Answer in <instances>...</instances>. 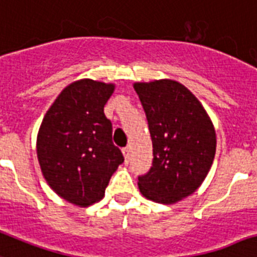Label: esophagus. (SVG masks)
Wrapping results in <instances>:
<instances>
[{"label": "esophagus", "instance_id": "34e87169", "mask_svg": "<svg viewBox=\"0 0 257 257\" xmlns=\"http://www.w3.org/2000/svg\"><path fill=\"white\" fill-rule=\"evenodd\" d=\"M122 153H123V157H124V161L126 162L130 161V149H128V147H126V149L122 150Z\"/></svg>", "mask_w": 257, "mask_h": 257}]
</instances>
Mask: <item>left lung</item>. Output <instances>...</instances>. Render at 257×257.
Returning a JSON list of instances; mask_svg holds the SVG:
<instances>
[{"instance_id":"left-lung-1","label":"left lung","mask_w":257,"mask_h":257,"mask_svg":"<svg viewBox=\"0 0 257 257\" xmlns=\"http://www.w3.org/2000/svg\"><path fill=\"white\" fill-rule=\"evenodd\" d=\"M153 139V167L139 176L141 194L174 204L198 190L213 163L216 133L207 111L174 79L135 82Z\"/></svg>"}]
</instances>
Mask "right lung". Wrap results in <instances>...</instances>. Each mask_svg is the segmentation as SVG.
Masks as SVG:
<instances>
[{
	"instance_id": "1",
	"label": "right lung",
	"mask_w": 257,
	"mask_h": 257,
	"mask_svg": "<svg viewBox=\"0 0 257 257\" xmlns=\"http://www.w3.org/2000/svg\"><path fill=\"white\" fill-rule=\"evenodd\" d=\"M114 83L79 79L61 91L45 114L37 135V158L50 188L78 207L104 196L110 178L123 163L114 146L103 107Z\"/></svg>"
}]
</instances>
